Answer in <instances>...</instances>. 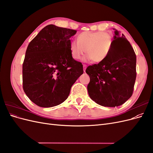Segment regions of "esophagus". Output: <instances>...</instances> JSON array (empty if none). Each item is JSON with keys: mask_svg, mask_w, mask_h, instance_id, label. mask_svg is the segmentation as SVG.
Masks as SVG:
<instances>
[{"mask_svg": "<svg viewBox=\"0 0 153 153\" xmlns=\"http://www.w3.org/2000/svg\"><path fill=\"white\" fill-rule=\"evenodd\" d=\"M83 68H84V71L85 72L86 68H87V65H85V64H84V65H83Z\"/></svg>", "mask_w": 153, "mask_h": 153, "instance_id": "1", "label": "esophagus"}]
</instances>
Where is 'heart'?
Wrapping results in <instances>:
<instances>
[{"mask_svg":"<svg viewBox=\"0 0 153 153\" xmlns=\"http://www.w3.org/2000/svg\"><path fill=\"white\" fill-rule=\"evenodd\" d=\"M114 45L112 35L108 32H83L78 36V41L70 44L71 53L73 59H79L85 52L87 60L94 62H103L107 58Z\"/></svg>","mask_w":153,"mask_h":153,"instance_id":"obj_1","label":"heart"}]
</instances>
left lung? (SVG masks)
<instances>
[{"label":"left lung","mask_w":153,"mask_h":153,"mask_svg":"<svg viewBox=\"0 0 153 153\" xmlns=\"http://www.w3.org/2000/svg\"><path fill=\"white\" fill-rule=\"evenodd\" d=\"M114 45L105 61L89 66L90 98L103 106L123 105L132 96L136 80L137 57L131 44L115 29Z\"/></svg>","instance_id":"8db88e82"}]
</instances>
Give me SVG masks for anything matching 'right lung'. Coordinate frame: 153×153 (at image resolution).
<instances>
[{"label":"right lung","mask_w":153,"mask_h":153,"mask_svg":"<svg viewBox=\"0 0 153 153\" xmlns=\"http://www.w3.org/2000/svg\"><path fill=\"white\" fill-rule=\"evenodd\" d=\"M76 30L48 25L27 47L22 66L23 89L41 107L65 101L71 86L84 73L80 62L72 57L70 38Z\"/></svg>","instance_id":"obj_1"}]
</instances>
